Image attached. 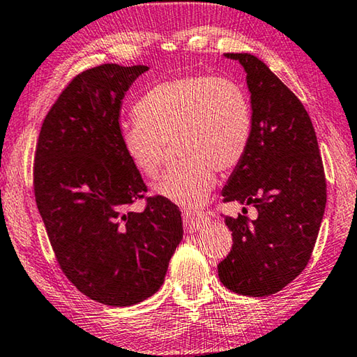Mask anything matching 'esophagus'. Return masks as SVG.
<instances>
[{
  "mask_svg": "<svg viewBox=\"0 0 357 357\" xmlns=\"http://www.w3.org/2000/svg\"><path fill=\"white\" fill-rule=\"evenodd\" d=\"M206 215L201 212L195 211H183V222H184V228L189 232H195L198 231L201 226L206 222Z\"/></svg>",
  "mask_w": 357,
  "mask_h": 357,
  "instance_id": "1",
  "label": "esophagus"
}]
</instances>
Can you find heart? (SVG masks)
<instances>
[{"mask_svg": "<svg viewBox=\"0 0 357 357\" xmlns=\"http://www.w3.org/2000/svg\"><path fill=\"white\" fill-rule=\"evenodd\" d=\"M137 120L120 131L129 162L156 178L167 145L181 159L154 185L156 195L195 209L217 184V172H229L248 151L252 111L241 84L222 76L184 75L159 82L134 107Z\"/></svg>", "mask_w": 357, "mask_h": 357, "instance_id": "1", "label": "heart"}]
</instances>
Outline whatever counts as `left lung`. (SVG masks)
I'll return each instance as SVG.
<instances>
[{
  "instance_id": "8db88e82",
  "label": "left lung",
  "mask_w": 357,
  "mask_h": 357,
  "mask_svg": "<svg viewBox=\"0 0 357 357\" xmlns=\"http://www.w3.org/2000/svg\"><path fill=\"white\" fill-rule=\"evenodd\" d=\"M225 57L246 73L252 132L222 195L252 204L257 217H225L232 250L218 264V278L238 295L267 296L309 262L326 206L325 170L312 121L295 93L256 56Z\"/></svg>"
}]
</instances>
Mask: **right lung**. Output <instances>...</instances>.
Instances as JSON below:
<instances>
[{
	"label": "right lung",
	"mask_w": 357,
	"mask_h": 357,
	"mask_svg": "<svg viewBox=\"0 0 357 357\" xmlns=\"http://www.w3.org/2000/svg\"><path fill=\"white\" fill-rule=\"evenodd\" d=\"M146 66L105 63L82 71L45 116L36 146L34 193L57 262L71 284L106 306L156 294L183 241L176 204L146 198L121 150V100Z\"/></svg>",
	"instance_id": "1"
}]
</instances>
